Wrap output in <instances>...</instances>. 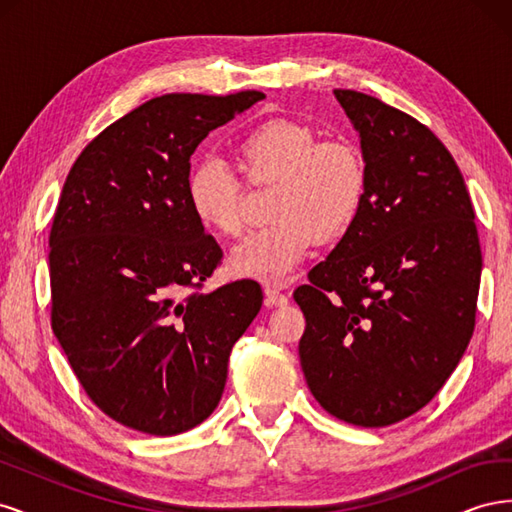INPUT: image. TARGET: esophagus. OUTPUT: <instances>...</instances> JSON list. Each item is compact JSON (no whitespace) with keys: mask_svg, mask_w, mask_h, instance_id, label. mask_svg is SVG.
I'll use <instances>...</instances> for the list:
<instances>
[{"mask_svg":"<svg viewBox=\"0 0 512 512\" xmlns=\"http://www.w3.org/2000/svg\"><path fill=\"white\" fill-rule=\"evenodd\" d=\"M286 284H267L265 286V303L269 307H284L288 305V294L284 292Z\"/></svg>","mask_w":512,"mask_h":512,"instance_id":"obj_1","label":"esophagus"}]
</instances>
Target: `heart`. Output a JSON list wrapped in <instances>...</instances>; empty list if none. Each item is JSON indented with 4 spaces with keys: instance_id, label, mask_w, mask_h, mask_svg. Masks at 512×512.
Returning a JSON list of instances; mask_svg holds the SVG:
<instances>
[{
    "instance_id": "1",
    "label": "heart",
    "mask_w": 512,
    "mask_h": 512,
    "mask_svg": "<svg viewBox=\"0 0 512 512\" xmlns=\"http://www.w3.org/2000/svg\"><path fill=\"white\" fill-rule=\"evenodd\" d=\"M235 156L252 183H277L271 194V226L252 232L232 250L228 269L237 277L284 284L318 239H333L359 215L367 170L348 141H320L318 132L294 119H269L245 132ZM243 188L235 173L213 158L192 166L185 203L194 220L218 237L243 230Z\"/></svg>"
}]
</instances>
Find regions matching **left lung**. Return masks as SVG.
<instances>
[{
	"instance_id": "8db88e82",
	"label": "left lung",
	"mask_w": 512,
	"mask_h": 512,
	"mask_svg": "<svg viewBox=\"0 0 512 512\" xmlns=\"http://www.w3.org/2000/svg\"><path fill=\"white\" fill-rule=\"evenodd\" d=\"M335 98L359 132L367 192L294 290L307 322L299 356L324 410L386 427L427 406L461 361L483 256L466 181L440 138L361 91Z\"/></svg>"
}]
</instances>
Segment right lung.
<instances>
[{
	"label": "right lung",
	"mask_w": 512,
	"mask_h": 512,
	"mask_svg": "<svg viewBox=\"0 0 512 512\" xmlns=\"http://www.w3.org/2000/svg\"><path fill=\"white\" fill-rule=\"evenodd\" d=\"M265 98L166 94L91 141L49 237L51 324L94 404L130 429L175 436L220 404L228 356L262 305L252 280L200 292L222 250L185 203L207 134Z\"/></svg>",
	"instance_id": "obj_1"
}]
</instances>
